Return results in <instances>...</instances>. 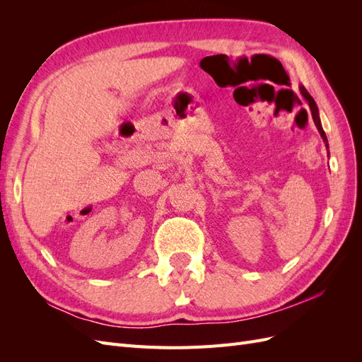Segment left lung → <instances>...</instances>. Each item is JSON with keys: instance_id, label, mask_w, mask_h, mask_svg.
Here are the masks:
<instances>
[{"instance_id": "8db88e82", "label": "left lung", "mask_w": 362, "mask_h": 362, "mask_svg": "<svg viewBox=\"0 0 362 362\" xmlns=\"http://www.w3.org/2000/svg\"><path fill=\"white\" fill-rule=\"evenodd\" d=\"M299 89H300V93H302V96L305 98L306 103H308V105H310V110H311V115H313V119H314V124H315L317 129H319V133H320V136H322L323 141H325V144H326V148H329V145H327V139H326V134H325V131H323V128H322L320 116H319V108H317V104H315V101L313 100V96L308 93V90H306L303 86H300Z\"/></svg>"}]
</instances>
